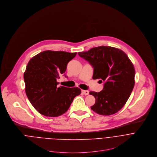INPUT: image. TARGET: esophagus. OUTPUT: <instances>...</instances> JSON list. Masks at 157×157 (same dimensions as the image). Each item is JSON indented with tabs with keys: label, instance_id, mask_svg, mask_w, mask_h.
Segmentation results:
<instances>
[{
	"label": "esophagus",
	"instance_id": "34e87169",
	"mask_svg": "<svg viewBox=\"0 0 157 157\" xmlns=\"http://www.w3.org/2000/svg\"><path fill=\"white\" fill-rule=\"evenodd\" d=\"M82 92L85 95H88V94H89V91L88 90H82Z\"/></svg>",
	"mask_w": 157,
	"mask_h": 157
}]
</instances>
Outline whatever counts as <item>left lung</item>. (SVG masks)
<instances>
[{
    "label": "left lung",
    "instance_id": "1",
    "mask_svg": "<svg viewBox=\"0 0 157 157\" xmlns=\"http://www.w3.org/2000/svg\"><path fill=\"white\" fill-rule=\"evenodd\" d=\"M78 54L93 67V79L105 82L103 90L90 92L96 99L91 109L104 116L118 112L127 102L135 84V69L127 54L121 49L105 46Z\"/></svg>",
    "mask_w": 157,
    "mask_h": 157
}]
</instances>
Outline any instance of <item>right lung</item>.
Returning a JSON list of instances; mask_svg holds the SVG:
<instances>
[{"mask_svg":"<svg viewBox=\"0 0 157 157\" xmlns=\"http://www.w3.org/2000/svg\"><path fill=\"white\" fill-rule=\"evenodd\" d=\"M76 54L77 52L44 51L28 62L23 75L25 92L31 104L40 114L49 117L64 114L74 98L81 93L78 87H58L57 82Z\"/></svg>","mask_w":157,"mask_h":157,"instance_id":"add662e5","label":"right lung"}]
</instances>
